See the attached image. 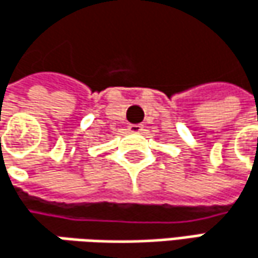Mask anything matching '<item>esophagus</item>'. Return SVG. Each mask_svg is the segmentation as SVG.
Instances as JSON below:
<instances>
[{"mask_svg": "<svg viewBox=\"0 0 258 258\" xmlns=\"http://www.w3.org/2000/svg\"><path fill=\"white\" fill-rule=\"evenodd\" d=\"M143 130V125H140V124H130L128 125V131L131 133H140Z\"/></svg>", "mask_w": 258, "mask_h": 258, "instance_id": "34e87169", "label": "esophagus"}]
</instances>
